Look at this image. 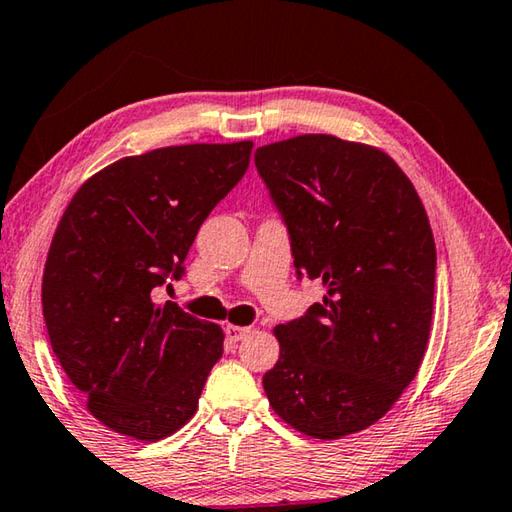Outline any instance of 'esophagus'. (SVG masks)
<instances>
[{
  "label": "esophagus",
  "mask_w": 512,
  "mask_h": 512,
  "mask_svg": "<svg viewBox=\"0 0 512 512\" xmlns=\"http://www.w3.org/2000/svg\"><path fill=\"white\" fill-rule=\"evenodd\" d=\"M250 334V327H241V325H225V336H228L230 341H241L246 339Z\"/></svg>",
  "instance_id": "34e87169"
}]
</instances>
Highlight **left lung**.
Masks as SVG:
<instances>
[{"label":"left lung","mask_w":512,"mask_h":512,"mask_svg":"<svg viewBox=\"0 0 512 512\" xmlns=\"http://www.w3.org/2000/svg\"><path fill=\"white\" fill-rule=\"evenodd\" d=\"M259 176L289 228L298 275L323 302L277 325L264 375L273 411L300 433L336 440L391 411L427 352L436 244L418 192L391 155L309 133L259 146Z\"/></svg>","instance_id":"8db88e82"}]
</instances>
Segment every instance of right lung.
Segmentation results:
<instances>
[{
    "mask_svg": "<svg viewBox=\"0 0 512 512\" xmlns=\"http://www.w3.org/2000/svg\"><path fill=\"white\" fill-rule=\"evenodd\" d=\"M253 142L164 146L108 164L63 212L42 275L51 350L85 406L121 436L155 443L198 409L223 329L153 289L183 275L196 232L235 187Z\"/></svg>",
    "mask_w": 512,
    "mask_h": 512,
    "instance_id": "right-lung-1",
    "label": "right lung"
}]
</instances>
